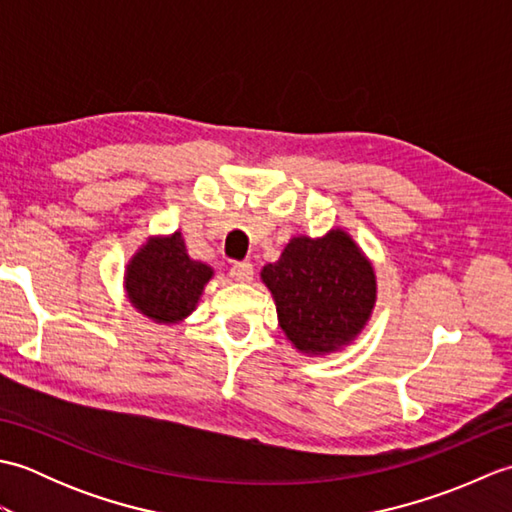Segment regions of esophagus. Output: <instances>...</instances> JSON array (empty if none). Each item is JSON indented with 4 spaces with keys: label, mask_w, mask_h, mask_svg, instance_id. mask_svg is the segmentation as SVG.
Returning a JSON list of instances; mask_svg holds the SVG:
<instances>
[{
    "label": "esophagus",
    "mask_w": 512,
    "mask_h": 512,
    "mask_svg": "<svg viewBox=\"0 0 512 512\" xmlns=\"http://www.w3.org/2000/svg\"><path fill=\"white\" fill-rule=\"evenodd\" d=\"M231 277L239 284H248L250 279H253V264L250 262H239L231 268Z\"/></svg>",
    "instance_id": "esophagus-1"
}]
</instances>
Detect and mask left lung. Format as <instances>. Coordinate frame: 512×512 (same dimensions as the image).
<instances>
[{"mask_svg": "<svg viewBox=\"0 0 512 512\" xmlns=\"http://www.w3.org/2000/svg\"><path fill=\"white\" fill-rule=\"evenodd\" d=\"M279 328L297 352L330 356L367 328L378 299L374 264L341 226L321 237L292 235L277 262L262 268Z\"/></svg>", "mask_w": 512, "mask_h": 512, "instance_id": "1", "label": "left lung"}]
</instances>
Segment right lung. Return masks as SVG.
I'll return each instance as SVG.
<instances>
[{"mask_svg": "<svg viewBox=\"0 0 512 512\" xmlns=\"http://www.w3.org/2000/svg\"><path fill=\"white\" fill-rule=\"evenodd\" d=\"M215 270L191 259L180 231L149 235L129 257L123 288L136 312L158 325L182 323L195 312Z\"/></svg>", "mask_w": 512, "mask_h": 512, "instance_id": "add662e5", "label": "right lung"}]
</instances>
